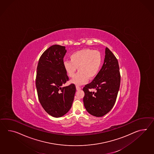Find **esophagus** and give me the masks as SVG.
<instances>
[{"mask_svg": "<svg viewBox=\"0 0 154 154\" xmlns=\"http://www.w3.org/2000/svg\"><path fill=\"white\" fill-rule=\"evenodd\" d=\"M81 89V88L79 86H76V90L77 91L80 90Z\"/></svg>", "mask_w": 154, "mask_h": 154, "instance_id": "obj_1", "label": "esophagus"}]
</instances>
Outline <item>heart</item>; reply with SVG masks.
Returning <instances> with one entry per match:
<instances>
[{"mask_svg": "<svg viewBox=\"0 0 154 154\" xmlns=\"http://www.w3.org/2000/svg\"><path fill=\"white\" fill-rule=\"evenodd\" d=\"M70 60L63 62L65 71L70 77H73L78 68V73L71 80L76 85L86 83L88 79H92L97 75L102 62L101 54L98 51L84 49L73 53Z\"/></svg>", "mask_w": 154, "mask_h": 154, "instance_id": "obj_1", "label": "heart"}]
</instances>
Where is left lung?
Instances as JSON below:
<instances>
[{
    "instance_id": "8db88e82",
    "label": "left lung",
    "mask_w": 154,
    "mask_h": 154,
    "mask_svg": "<svg viewBox=\"0 0 154 154\" xmlns=\"http://www.w3.org/2000/svg\"><path fill=\"white\" fill-rule=\"evenodd\" d=\"M118 60L106 47L104 63L97 75L83 87V103L87 112L94 116L102 117L112 109L116 100L121 81ZM95 89V92L89 91Z\"/></svg>"
}]
</instances>
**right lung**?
<instances>
[{
    "instance_id": "1",
    "label": "right lung",
    "mask_w": 154,
    "mask_h": 154,
    "mask_svg": "<svg viewBox=\"0 0 154 154\" xmlns=\"http://www.w3.org/2000/svg\"><path fill=\"white\" fill-rule=\"evenodd\" d=\"M67 52L62 45H52L40 57L37 68L35 85L42 106L51 116H63L71 108L75 86L71 84L62 87L68 81L63 67Z\"/></svg>"
}]
</instances>
